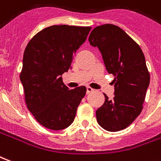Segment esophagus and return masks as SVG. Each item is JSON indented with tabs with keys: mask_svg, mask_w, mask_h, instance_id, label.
Listing matches in <instances>:
<instances>
[{
	"mask_svg": "<svg viewBox=\"0 0 161 161\" xmlns=\"http://www.w3.org/2000/svg\"><path fill=\"white\" fill-rule=\"evenodd\" d=\"M93 91H94V90H93L92 88H91V87L86 88V93H87V94H90V93L93 92Z\"/></svg>",
	"mask_w": 161,
	"mask_h": 161,
	"instance_id": "esophagus-1",
	"label": "esophagus"
}]
</instances>
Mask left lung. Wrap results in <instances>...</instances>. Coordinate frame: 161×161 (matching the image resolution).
I'll return each mask as SVG.
<instances>
[{
	"label": "left lung",
	"mask_w": 161,
	"mask_h": 161,
	"mask_svg": "<svg viewBox=\"0 0 161 161\" xmlns=\"http://www.w3.org/2000/svg\"><path fill=\"white\" fill-rule=\"evenodd\" d=\"M101 52L106 70L115 77L114 97L104 94V103L96 111L98 124L110 132L124 129L142 110L150 75L145 56L137 43L119 26H98L89 37Z\"/></svg>",
	"instance_id": "obj_1"
}]
</instances>
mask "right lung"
I'll return each mask as SVG.
<instances>
[{"label": "right lung", "mask_w": 161, "mask_h": 161, "mask_svg": "<svg viewBox=\"0 0 161 161\" xmlns=\"http://www.w3.org/2000/svg\"><path fill=\"white\" fill-rule=\"evenodd\" d=\"M91 29L55 25L41 30L26 46L19 78L27 108L45 128L61 130L73 122L86 87L70 90L61 76L71 68L74 54Z\"/></svg>", "instance_id": "add662e5"}]
</instances>
